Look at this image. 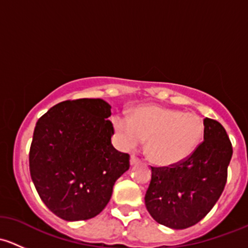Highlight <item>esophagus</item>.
Here are the masks:
<instances>
[{
	"label": "esophagus",
	"instance_id": "34e87169",
	"mask_svg": "<svg viewBox=\"0 0 248 248\" xmlns=\"http://www.w3.org/2000/svg\"><path fill=\"white\" fill-rule=\"evenodd\" d=\"M129 163H131V166H136L137 163H139V159L137 158L136 156H131V159H129Z\"/></svg>",
	"mask_w": 248,
	"mask_h": 248
}]
</instances>
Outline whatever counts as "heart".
Segmentation results:
<instances>
[{
	"label": "heart",
	"mask_w": 248,
	"mask_h": 248,
	"mask_svg": "<svg viewBox=\"0 0 248 248\" xmlns=\"http://www.w3.org/2000/svg\"><path fill=\"white\" fill-rule=\"evenodd\" d=\"M111 124L122 149L137 147L147 139L149 159L164 167L186 159L197 149L204 131L198 115L159 106L138 107L131 116L116 114Z\"/></svg>",
	"instance_id": "heart-1"
}]
</instances>
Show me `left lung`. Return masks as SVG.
I'll return each instance as SVG.
<instances>
[{"instance_id":"obj_1","label":"left lung","mask_w":248,"mask_h":248,"mask_svg":"<svg viewBox=\"0 0 248 248\" xmlns=\"http://www.w3.org/2000/svg\"><path fill=\"white\" fill-rule=\"evenodd\" d=\"M232 147L218 121L204 119V141L184 161L151 167L145 205L152 218L171 229H186L204 218L221 197Z\"/></svg>"}]
</instances>
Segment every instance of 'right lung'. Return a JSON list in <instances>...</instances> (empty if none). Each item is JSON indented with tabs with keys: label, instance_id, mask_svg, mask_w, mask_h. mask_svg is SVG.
<instances>
[{
	"label": "right lung",
	"instance_id": "add662e5",
	"mask_svg": "<svg viewBox=\"0 0 248 248\" xmlns=\"http://www.w3.org/2000/svg\"><path fill=\"white\" fill-rule=\"evenodd\" d=\"M110 115L103 99L80 98L56 104L37 121L30 174L47 209L64 221L97 216L129 169V155L111 144Z\"/></svg>",
	"mask_w": 248,
	"mask_h": 248
}]
</instances>
